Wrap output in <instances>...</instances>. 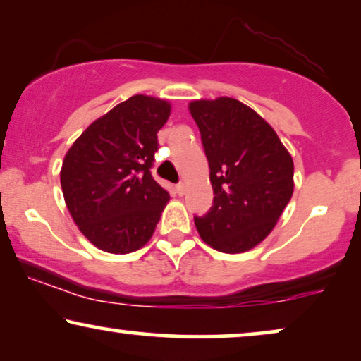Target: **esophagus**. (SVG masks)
Instances as JSON below:
<instances>
[{
	"instance_id": "34e87169",
	"label": "esophagus",
	"mask_w": 361,
	"mask_h": 361,
	"mask_svg": "<svg viewBox=\"0 0 361 361\" xmlns=\"http://www.w3.org/2000/svg\"><path fill=\"white\" fill-rule=\"evenodd\" d=\"M176 192H178L180 196H183L186 192V186H185V183H178V185H176Z\"/></svg>"
}]
</instances>
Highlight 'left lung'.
<instances>
[{"label": "left lung", "mask_w": 361, "mask_h": 361, "mask_svg": "<svg viewBox=\"0 0 361 361\" xmlns=\"http://www.w3.org/2000/svg\"><path fill=\"white\" fill-rule=\"evenodd\" d=\"M201 132L214 202L195 216L200 237L214 250L242 253L265 240L294 190V164L270 124L238 99L191 101Z\"/></svg>", "instance_id": "left-lung-1"}]
</instances>
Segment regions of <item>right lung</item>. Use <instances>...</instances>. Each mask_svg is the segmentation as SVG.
<instances>
[{
    "label": "right lung",
    "instance_id": "right-lung-1",
    "mask_svg": "<svg viewBox=\"0 0 361 361\" xmlns=\"http://www.w3.org/2000/svg\"><path fill=\"white\" fill-rule=\"evenodd\" d=\"M166 99L135 94L91 123L65 154L60 185L81 233L108 253H130L150 240L170 201L150 173Z\"/></svg>",
    "mask_w": 361,
    "mask_h": 361
}]
</instances>
